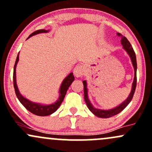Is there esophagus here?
Wrapping results in <instances>:
<instances>
[{
    "mask_svg": "<svg viewBox=\"0 0 152 152\" xmlns=\"http://www.w3.org/2000/svg\"><path fill=\"white\" fill-rule=\"evenodd\" d=\"M84 66L81 65H79L75 67L74 70H73V74L76 76V78H80L84 75Z\"/></svg>",
    "mask_w": 152,
    "mask_h": 152,
    "instance_id": "obj_1",
    "label": "esophagus"
}]
</instances>
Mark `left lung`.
Wrapping results in <instances>:
<instances>
[{"label": "left lung", "mask_w": 152, "mask_h": 152, "mask_svg": "<svg viewBox=\"0 0 152 152\" xmlns=\"http://www.w3.org/2000/svg\"><path fill=\"white\" fill-rule=\"evenodd\" d=\"M118 36L121 37V44L123 47V49L125 50L128 56H130L131 60V62H132L133 68H134V79H133V81L132 84V88H131V93H130L127 99L125 101H123L121 104H120L119 105L113 108L110 110H101V109H97V108L94 107L93 106V104H91V102H90L89 96H88V89H87V83L86 81H83V84H84V100L86 102V105H87L88 108L94 115L99 117V118H108L113 117L115 115L118 114V113H121V111H123L126 107L128 106V104L131 102V101L132 100L133 94H134L135 90H136V71H137V63H136V54H135V52L133 50L132 46H131V43L129 42V41L128 40L127 38L126 37H123L122 34H120V33H117Z\"/></svg>", "instance_id": "1"}]
</instances>
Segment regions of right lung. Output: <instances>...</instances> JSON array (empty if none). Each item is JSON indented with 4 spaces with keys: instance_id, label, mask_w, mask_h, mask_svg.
Instances as JSON below:
<instances>
[{
    "instance_id": "add662e5",
    "label": "right lung",
    "mask_w": 152,
    "mask_h": 152,
    "mask_svg": "<svg viewBox=\"0 0 152 152\" xmlns=\"http://www.w3.org/2000/svg\"><path fill=\"white\" fill-rule=\"evenodd\" d=\"M50 30H45V29H39L37 31H34L31 33L30 35L26 39H28L31 37L36 35V34H41V33H47ZM19 53L18 54L17 58H16V62H15L14 68V75H13V79H14V86L15 89V93H16V96H17L18 99H19L20 102L23 104V106L26 108L27 110H29L30 113H33V114L36 115L38 116H47L53 114L58 109L60 106H61V103L64 99L65 96H66L67 90L68 89L72 82L74 81V76H73V73H69L64 79H63L62 84H61V86H60L59 89V97L55 102L54 103L50 104H43L41 103H37L31 102L25 98L22 94L20 93L19 89H18L17 84H16V68L17 66V63L19 62Z\"/></svg>"
}]
</instances>
